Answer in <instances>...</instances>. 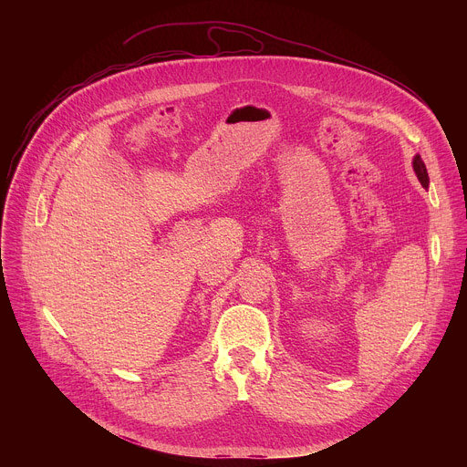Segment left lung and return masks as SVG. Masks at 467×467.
<instances>
[{
    "label": "left lung",
    "mask_w": 467,
    "mask_h": 467,
    "mask_svg": "<svg viewBox=\"0 0 467 467\" xmlns=\"http://www.w3.org/2000/svg\"><path fill=\"white\" fill-rule=\"evenodd\" d=\"M412 164H414V171H416V175H418V179H420L421 186H423V188H427V186H429V173H427L425 162L421 161V157H420V155H416Z\"/></svg>",
    "instance_id": "obj_1"
}]
</instances>
